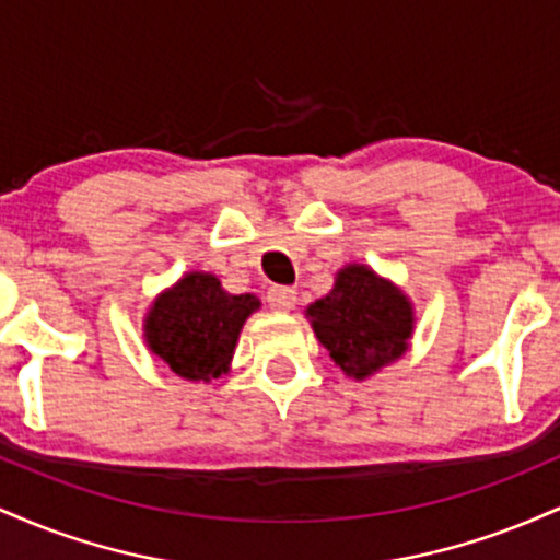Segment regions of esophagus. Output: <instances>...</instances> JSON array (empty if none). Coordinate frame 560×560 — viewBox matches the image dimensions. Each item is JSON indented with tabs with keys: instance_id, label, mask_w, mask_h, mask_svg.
Listing matches in <instances>:
<instances>
[{
	"instance_id": "1",
	"label": "esophagus",
	"mask_w": 560,
	"mask_h": 560,
	"mask_svg": "<svg viewBox=\"0 0 560 560\" xmlns=\"http://www.w3.org/2000/svg\"><path fill=\"white\" fill-rule=\"evenodd\" d=\"M266 300L276 313H289L294 307V302H298V292L292 287H271Z\"/></svg>"
}]
</instances>
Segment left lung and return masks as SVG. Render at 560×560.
<instances>
[{"label":"left lung","instance_id":"1","mask_svg":"<svg viewBox=\"0 0 560 560\" xmlns=\"http://www.w3.org/2000/svg\"><path fill=\"white\" fill-rule=\"evenodd\" d=\"M313 331L331 361L352 378L376 374L408 350L413 305L369 266H345L326 298L307 305Z\"/></svg>","mask_w":560,"mask_h":560}]
</instances>
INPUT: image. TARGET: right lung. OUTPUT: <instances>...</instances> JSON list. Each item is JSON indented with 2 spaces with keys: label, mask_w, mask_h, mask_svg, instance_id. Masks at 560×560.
I'll use <instances>...</instances> for the list:
<instances>
[{
  "label": "right lung",
  "mask_w": 560,
  "mask_h": 560,
  "mask_svg": "<svg viewBox=\"0 0 560 560\" xmlns=\"http://www.w3.org/2000/svg\"><path fill=\"white\" fill-rule=\"evenodd\" d=\"M260 307L255 294H229L213 273H184L152 302L147 347L173 374L210 382L226 374L244 320Z\"/></svg>",
  "instance_id": "right-lung-1"
}]
</instances>
